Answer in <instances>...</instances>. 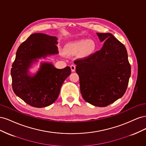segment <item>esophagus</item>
<instances>
[{
	"instance_id": "obj_1",
	"label": "esophagus",
	"mask_w": 146,
	"mask_h": 146,
	"mask_svg": "<svg viewBox=\"0 0 146 146\" xmlns=\"http://www.w3.org/2000/svg\"><path fill=\"white\" fill-rule=\"evenodd\" d=\"M70 69H71L72 72H75V70H76V66L74 64L70 65Z\"/></svg>"
}]
</instances>
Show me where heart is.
Returning <instances> with one entry per match:
<instances>
[{
  "label": "heart",
  "instance_id": "1",
  "mask_svg": "<svg viewBox=\"0 0 146 146\" xmlns=\"http://www.w3.org/2000/svg\"><path fill=\"white\" fill-rule=\"evenodd\" d=\"M96 45L91 39H79V40L70 41L66 44L64 51L66 54L74 55L78 54L81 58L89 56L96 49Z\"/></svg>",
  "mask_w": 146,
  "mask_h": 146
}]
</instances>
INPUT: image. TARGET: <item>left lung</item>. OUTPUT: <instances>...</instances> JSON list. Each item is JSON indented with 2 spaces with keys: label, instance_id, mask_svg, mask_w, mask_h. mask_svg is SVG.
I'll return each mask as SVG.
<instances>
[{
  "label": "left lung",
  "instance_id": "1",
  "mask_svg": "<svg viewBox=\"0 0 146 146\" xmlns=\"http://www.w3.org/2000/svg\"><path fill=\"white\" fill-rule=\"evenodd\" d=\"M101 49L88 58L74 61L81 94L87 102L107 107L124 94L131 74L126 48L110 33H97Z\"/></svg>",
  "mask_w": 146,
  "mask_h": 146
}]
</instances>
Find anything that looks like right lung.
<instances>
[{
	"label": "right lung",
	"mask_w": 146,
	"mask_h": 146,
	"mask_svg": "<svg viewBox=\"0 0 146 146\" xmlns=\"http://www.w3.org/2000/svg\"><path fill=\"white\" fill-rule=\"evenodd\" d=\"M58 38L36 33L19 46L12 64L13 90L25 103L36 108L46 107L57 99L64 81L71 73L69 66L57 69L48 61H41L58 54ZM40 62L35 73L31 71Z\"/></svg>",
	"instance_id": "add662e5"
}]
</instances>
